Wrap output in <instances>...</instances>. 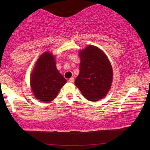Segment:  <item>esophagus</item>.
Returning a JSON list of instances; mask_svg holds the SVG:
<instances>
[{
    "label": "esophagus",
    "mask_w": 150,
    "mask_h": 150,
    "mask_svg": "<svg viewBox=\"0 0 150 150\" xmlns=\"http://www.w3.org/2000/svg\"><path fill=\"white\" fill-rule=\"evenodd\" d=\"M69 81L70 83H74V81H75V79L73 78V77H71V78H70L69 80H68Z\"/></svg>",
    "instance_id": "34e87169"
}]
</instances>
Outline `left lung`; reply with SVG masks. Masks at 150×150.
Here are the masks:
<instances>
[{
  "mask_svg": "<svg viewBox=\"0 0 150 150\" xmlns=\"http://www.w3.org/2000/svg\"><path fill=\"white\" fill-rule=\"evenodd\" d=\"M80 57V73L75 85L87 100L98 101L111 87L113 73L110 63L105 53L93 45L81 52Z\"/></svg>",
  "mask_w": 150,
  "mask_h": 150,
  "instance_id": "left-lung-1",
  "label": "left lung"
}]
</instances>
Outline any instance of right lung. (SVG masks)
Listing matches in <instances>:
<instances>
[{
    "mask_svg": "<svg viewBox=\"0 0 150 150\" xmlns=\"http://www.w3.org/2000/svg\"><path fill=\"white\" fill-rule=\"evenodd\" d=\"M66 82L57 69L54 57L49 52L43 54L37 61L30 79L35 97L44 103L50 102L56 97Z\"/></svg>",
    "mask_w": 150,
    "mask_h": 150,
    "instance_id": "1",
    "label": "right lung"
}]
</instances>
